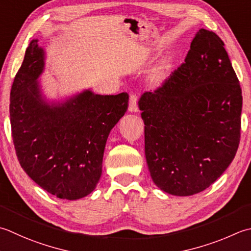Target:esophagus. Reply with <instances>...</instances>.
I'll use <instances>...</instances> for the list:
<instances>
[{"label": "esophagus", "mask_w": 251, "mask_h": 251, "mask_svg": "<svg viewBox=\"0 0 251 251\" xmlns=\"http://www.w3.org/2000/svg\"><path fill=\"white\" fill-rule=\"evenodd\" d=\"M137 102H138V96L136 93H132L129 97V105L128 110L130 112H137L138 111V105H137Z\"/></svg>", "instance_id": "esophagus-1"}]
</instances>
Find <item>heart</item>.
I'll list each match as a JSON object with an SVG mask.
<instances>
[{"instance_id":"1","label":"heart","mask_w":251,"mask_h":251,"mask_svg":"<svg viewBox=\"0 0 251 251\" xmlns=\"http://www.w3.org/2000/svg\"><path fill=\"white\" fill-rule=\"evenodd\" d=\"M161 76V72H158V73H156V75H155V77L156 78H159Z\"/></svg>"}]
</instances>
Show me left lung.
<instances>
[{"mask_svg": "<svg viewBox=\"0 0 251 251\" xmlns=\"http://www.w3.org/2000/svg\"><path fill=\"white\" fill-rule=\"evenodd\" d=\"M150 175L163 191L191 196L232 163L240 141L243 96L224 42L200 29L184 63L138 102Z\"/></svg>", "mask_w": 251, "mask_h": 251, "instance_id": "1", "label": "left lung"}]
</instances>
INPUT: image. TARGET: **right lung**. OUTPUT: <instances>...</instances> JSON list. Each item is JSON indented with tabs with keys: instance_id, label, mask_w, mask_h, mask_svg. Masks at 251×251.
<instances>
[{
	"instance_id": "1",
	"label": "right lung",
	"mask_w": 251,
	"mask_h": 251,
	"mask_svg": "<svg viewBox=\"0 0 251 251\" xmlns=\"http://www.w3.org/2000/svg\"><path fill=\"white\" fill-rule=\"evenodd\" d=\"M43 64L42 49L32 40L11 89L15 151L34 183L57 198L76 200L89 195L100 179L106 139L128 107V93L87 90L50 106L36 82Z\"/></svg>"
}]
</instances>
